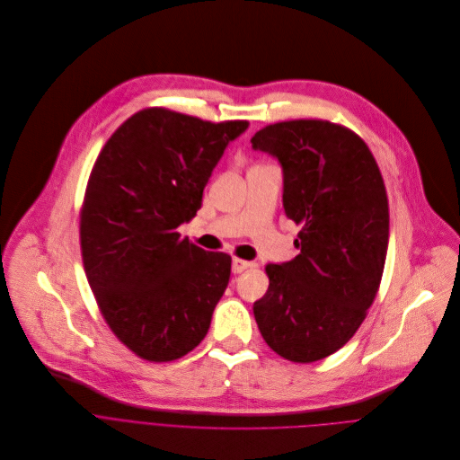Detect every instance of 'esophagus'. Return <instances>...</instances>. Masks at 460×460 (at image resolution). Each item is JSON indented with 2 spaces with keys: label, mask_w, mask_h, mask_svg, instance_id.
Returning <instances> with one entry per match:
<instances>
[{
  "label": "esophagus",
  "mask_w": 460,
  "mask_h": 460,
  "mask_svg": "<svg viewBox=\"0 0 460 460\" xmlns=\"http://www.w3.org/2000/svg\"><path fill=\"white\" fill-rule=\"evenodd\" d=\"M249 267H252V261H245V260H240V258H233V272H234V274H240V272L247 270Z\"/></svg>",
  "instance_id": "1"
}]
</instances>
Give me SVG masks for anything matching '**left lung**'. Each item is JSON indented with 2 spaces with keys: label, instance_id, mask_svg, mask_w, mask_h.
Segmentation results:
<instances>
[{
  "label": "left lung",
  "instance_id": "left-lung-1",
  "mask_svg": "<svg viewBox=\"0 0 460 460\" xmlns=\"http://www.w3.org/2000/svg\"><path fill=\"white\" fill-rule=\"evenodd\" d=\"M251 144L278 159L285 215L301 227L299 254L265 267L254 320L281 358L320 361L356 334L377 294L390 231L385 182L363 138L329 120L276 122Z\"/></svg>",
  "mask_w": 460,
  "mask_h": 460
}]
</instances>
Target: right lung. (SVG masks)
I'll return each instance as SVG.
<instances>
[{"mask_svg": "<svg viewBox=\"0 0 460 460\" xmlns=\"http://www.w3.org/2000/svg\"><path fill=\"white\" fill-rule=\"evenodd\" d=\"M247 126L147 108L117 128L93 164L81 209L84 272L113 334L146 361L179 359L209 331L231 256L177 227L197 215L224 149Z\"/></svg>", "mask_w": 460, "mask_h": 460, "instance_id": "obj_1", "label": "right lung"}]
</instances>
